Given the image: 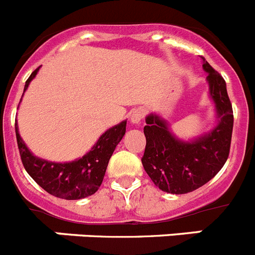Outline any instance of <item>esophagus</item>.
Segmentation results:
<instances>
[{"mask_svg": "<svg viewBox=\"0 0 255 255\" xmlns=\"http://www.w3.org/2000/svg\"><path fill=\"white\" fill-rule=\"evenodd\" d=\"M144 117V110L143 108H135V110H132L131 112H130V121H131L132 124H139L141 120H143Z\"/></svg>", "mask_w": 255, "mask_h": 255, "instance_id": "1", "label": "esophagus"}]
</instances>
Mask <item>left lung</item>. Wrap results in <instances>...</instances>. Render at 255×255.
<instances>
[{
	"label": "left lung",
	"instance_id": "obj_1",
	"mask_svg": "<svg viewBox=\"0 0 255 255\" xmlns=\"http://www.w3.org/2000/svg\"><path fill=\"white\" fill-rule=\"evenodd\" d=\"M203 60L208 73L209 96L215 102L218 124L215 129L190 141L171 132L167 121L150 114L145 119L147 139L141 163L155 186L171 194L197 190L216 176L229 158L234 126L233 106L224 78Z\"/></svg>",
	"mask_w": 255,
	"mask_h": 255
}]
</instances>
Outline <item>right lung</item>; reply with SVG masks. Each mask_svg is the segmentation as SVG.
Listing matches in <instances>:
<instances>
[{
  "label": "right lung",
  "instance_id": "1",
  "mask_svg": "<svg viewBox=\"0 0 255 255\" xmlns=\"http://www.w3.org/2000/svg\"><path fill=\"white\" fill-rule=\"evenodd\" d=\"M38 70L39 67L29 76L25 82L24 92L28 89L31 80L35 78ZM125 131L126 121H123L103 132L98 141L94 144V147L87 154L83 155L82 158L66 163H56L38 158L31 154L25 143L20 138L17 123H15L17 147L26 172L47 193L67 200L83 199L93 195L100 189L108 161L111 158L116 145L125 135Z\"/></svg>",
  "mask_w": 255,
  "mask_h": 255
}]
</instances>
